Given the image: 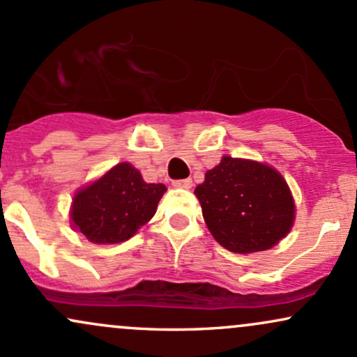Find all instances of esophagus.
Listing matches in <instances>:
<instances>
[{"instance_id": "1", "label": "esophagus", "mask_w": 357, "mask_h": 357, "mask_svg": "<svg viewBox=\"0 0 357 357\" xmlns=\"http://www.w3.org/2000/svg\"><path fill=\"white\" fill-rule=\"evenodd\" d=\"M173 186H176V188H184V190H190V188L192 186V181H191L190 178H186V179H174Z\"/></svg>"}]
</instances>
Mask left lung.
Here are the masks:
<instances>
[{
  "mask_svg": "<svg viewBox=\"0 0 357 357\" xmlns=\"http://www.w3.org/2000/svg\"><path fill=\"white\" fill-rule=\"evenodd\" d=\"M211 235L235 253L264 252L294 223V199L273 167L225 155L195 190Z\"/></svg>",
  "mask_w": 357,
  "mask_h": 357,
  "instance_id": "left-lung-1",
  "label": "left lung"
}]
</instances>
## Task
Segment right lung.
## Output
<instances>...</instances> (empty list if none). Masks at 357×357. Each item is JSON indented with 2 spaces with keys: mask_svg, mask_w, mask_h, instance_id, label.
I'll return each instance as SVG.
<instances>
[{
  "mask_svg": "<svg viewBox=\"0 0 357 357\" xmlns=\"http://www.w3.org/2000/svg\"><path fill=\"white\" fill-rule=\"evenodd\" d=\"M165 184H149L136 167L121 162L73 198L72 221L93 243L129 240L154 216Z\"/></svg>",
  "mask_w": 357,
  "mask_h": 357,
  "instance_id": "obj_1",
  "label": "right lung"
}]
</instances>
